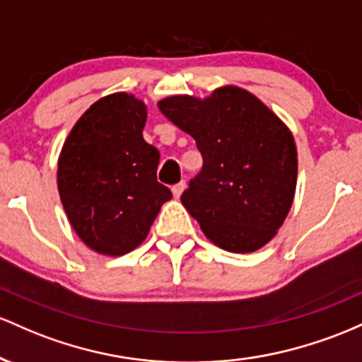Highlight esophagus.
<instances>
[{"mask_svg": "<svg viewBox=\"0 0 362 362\" xmlns=\"http://www.w3.org/2000/svg\"><path fill=\"white\" fill-rule=\"evenodd\" d=\"M185 188H186V182L185 181H181V182H177V185H174L173 186L174 198H180L181 194H182V192H185Z\"/></svg>", "mask_w": 362, "mask_h": 362, "instance_id": "34e87169", "label": "esophagus"}]
</instances>
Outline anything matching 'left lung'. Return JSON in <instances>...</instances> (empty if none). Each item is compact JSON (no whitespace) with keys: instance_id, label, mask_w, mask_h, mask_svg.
Masks as SVG:
<instances>
[{"instance_id":"8db88e82","label":"left lung","mask_w":362,"mask_h":362,"mask_svg":"<svg viewBox=\"0 0 362 362\" xmlns=\"http://www.w3.org/2000/svg\"><path fill=\"white\" fill-rule=\"evenodd\" d=\"M160 112L192 135L200 174L181 194L203 234L233 253H251L277 234L298 181V150L289 128L258 97L226 85L206 99L173 95Z\"/></svg>"}]
</instances>
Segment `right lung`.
Returning <instances> with one entry per match:
<instances>
[{"mask_svg":"<svg viewBox=\"0 0 362 362\" xmlns=\"http://www.w3.org/2000/svg\"><path fill=\"white\" fill-rule=\"evenodd\" d=\"M147 105L117 92L93 103L71 128L58 159L68 221L90 250L121 257L147 238L173 198L157 181L159 150L144 140Z\"/></svg>","mask_w":362,"mask_h":362,"instance_id":"obj_1","label":"right lung"}]
</instances>
